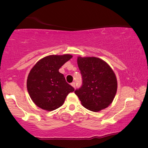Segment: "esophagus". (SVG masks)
Listing matches in <instances>:
<instances>
[{
  "mask_svg": "<svg viewBox=\"0 0 148 148\" xmlns=\"http://www.w3.org/2000/svg\"><path fill=\"white\" fill-rule=\"evenodd\" d=\"M71 86L73 87V88H75V82H73V83H71Z\"/></svg>",
  "mask_w": 148,
  "mask_h": 148,
  "instance_id": "esophagus-1",
  "label": "esophagus"
}]
</instances>
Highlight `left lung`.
Here are the masks:
<instances>
[{"instance_id": "8db88e82", "label": "left lung", "mask_w": 148, "mask_h": 148, "mask_svg": "<svg viewBox=\"0 0 148 148\" xmlns=\"http://www.w3.org/2000/svg\"><path fill=\"white\" fill-rule=\"evenodd\" d=\"M82 86L75 91L85 108L93 112L106 108L112 102L117 91L115 73L109 64L97 57H77Z\"/></svg>"}]
</instances>
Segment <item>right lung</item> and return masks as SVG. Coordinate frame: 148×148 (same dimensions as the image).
<instances>
[{"label":"right lung","mask_w":148,"mask_h":148,"mask_svg":"<svg viewBox=\"0 0 148 148\" xmlns=\"http://www.w3.org/2000/svg\"><path fill=\"white\" fill-rule=\"evenodd\" d=\"M73 57L71 54L49 55L36 62L28 75L27 88L34 104L39 108L52 111L63 104L74 88L66 82L59 69Z\"/></svg>","instance_id":"obj_1"}]
</instances>
